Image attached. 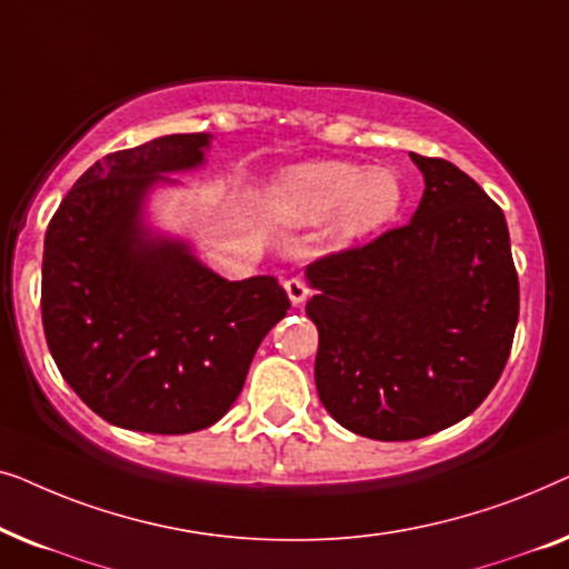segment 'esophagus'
Listing matches in <instances>:
<instances>
[{"label": "esophagus", "instance_id": "obj_1", "mask_svg": "<svg viewBox=\"0 0 569 569\" xmlns=\"http://www.w3.org/2000/svg\"><path fill=\"white\" fill-rule=\"evenodd\" d=\"M284 290H287V295H290V300H292V306H302V302L308 300V295H310V290H308V284L302 282L300 277H290L284 282Z\"/></svg>", "mask_w": 569, "mask_h": 569}]
</instances>
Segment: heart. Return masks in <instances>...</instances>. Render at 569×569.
Returning a JSON list of instances; mask_svg holds the SVG:
<instances>
[{"instance_id": "obj_1", "label": "heart", "mask_w": 569, "mask_h": 569, "mask_svg": "<svg viewBox=\"0 0 569 569\" xmlns=\"http://www.w3.org/2000/svg\"><path fill=\"white\" fill-rule=\"evenodd\" d=\"M403 189L388 168L365 170L341 160L295 166L271 183L267 207L277 222L306 228L331 220L337 240L370 236L399 214Z\"/></svg>"}]
</instances>
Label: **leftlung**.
<instances>
[{
    "label": "left lung",
    "instance_id": "1",
    "mask_svg": "<svg viewBox=\"0 0 569 569\" xmlns=\"http://www.w3.org/2000/svg\"><path fill=\"white\" fill-rule=\"evenodd\" d=\"M411 160L425 173L415 217L306 269L318 399L372 440L469 417L502 376L520 308L502 209L453 162Z\"/></svg>",
    "mask_w": 569,
    "mask_h": 569
}]
</instances>
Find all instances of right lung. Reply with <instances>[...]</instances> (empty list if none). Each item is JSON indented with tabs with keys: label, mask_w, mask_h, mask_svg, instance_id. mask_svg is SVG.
Here are the masks:
<instances>
[{
	"label": "right lung",
	"mask_w": 569,
	"mask_h": 569,
	"mask_svg": "<svg viewBox=\"0 0 569 569\" xmlns=\"http://www.w3.org/2000/svg\"><path fill=\"white\" fill-rule=\"evenodd\" d=\"M207 134L106 154L77 178L43 243L46 345L72 391L123 430L214 425L290 298L274 277L228 282L183 243H144L139 201L158 173L204 160Z\"/></svg>",
	"instance_id": "obj_1"
}]
</instances>
